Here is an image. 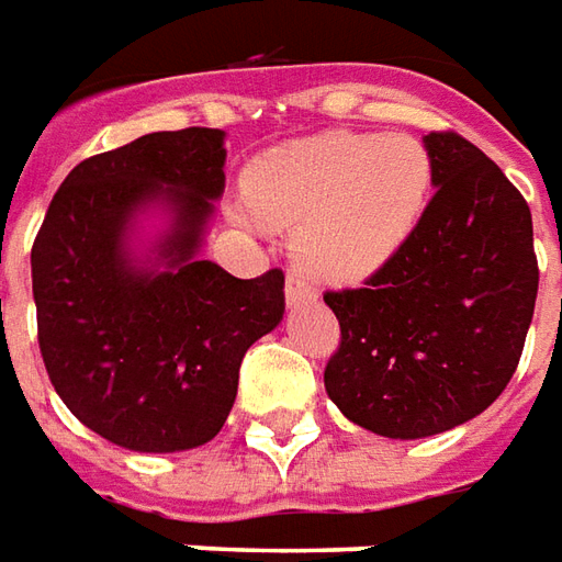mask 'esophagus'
I'll return each instance as SVG.
<instances>
[{"instance_id": "34e87169", "label": "esophagus", "mask_w": 562, "mask_h": 562, "mask_svg": "<svg viewBox=\"0 0 562 562\" xmlns=\"http://www.w3.org/2000/svg\"><path fill=\"white\" fill-rule=\"evenodd\" d=\"M313 297H316V292H313V285L304 277H297V273L285 277V301H289V306L304 304V301H313Z\"/></svg>"}]
</instances>
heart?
Returning a JSON list of instances; mask_svg holds the SVG:
<instances>
[{
	"label": "heart",
	"mask_w": 562,
	"mask_h": 562,
	"mask_svg": "<svg viewBox=\"0 0 562 562\" xmlns=\"http://www.w3.org/2000/svg\"><path fill=\"white\" fill-rule=\"evenodd\" d=\"M430 189V149L401 132L294 140L246 173L252 216L270 228L297 225V265L328 282H358L382 268L415 232Z\"/></svg>",
	"instance_id": "obj_1"
}]
</instances>
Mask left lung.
<instances>
[{
  "label": "left lung",
  "mask_w": 562,
  "mask_h": 562,
  "mask_svg": "<svg viewBox=\"0 0 562 562\" xmlns=\"http://www.w3.org/2000/svg\"><path fill=\"white\" fill-rule=\"evenodd\" d=\"M434 198L406 244L361 289L325 292L340 349L325 391L389 439L442 434L503 394L539 292L527 201L458 132H430Z\"/></svg>",
  "instance_id": "1"
}]
</instances>
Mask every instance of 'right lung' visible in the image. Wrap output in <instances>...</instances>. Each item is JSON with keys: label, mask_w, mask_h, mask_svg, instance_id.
Returning <instances> with one entry per match:
<instances>
[{"label": "right lung", "mask_w": 562, "mask_h": 562, "mask_svg": "<svg viewBox=\"0 0 562 562\" xmlns=\"http://www.w3.org/2000/svg\"><path fill=\"white\" fill-rule=\"evenodd\" d=\"M225 132H153L83 159L32 244L47 376L71 415L128 451H186L220 434L246 349L285 313L282 270L237 280L198 258L225 189ZM169 213L149 257L127 246Z\"/></svg>", "instance_id": "right-lung-1"}]
</instances>
